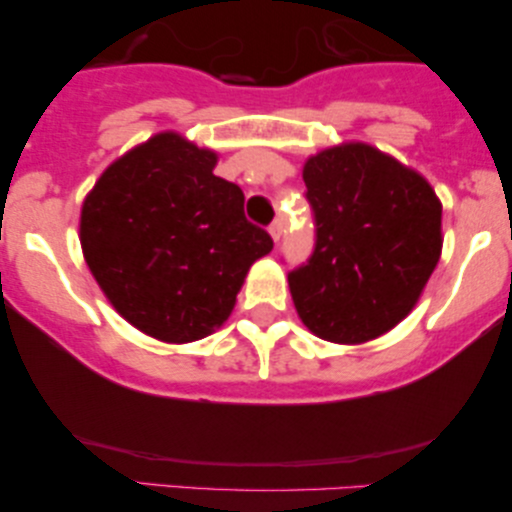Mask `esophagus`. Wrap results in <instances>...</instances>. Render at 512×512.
I'll list each match as a JSON object with an SVG mask.
<instances>
[{"instance_id": "34e87169", "label": "esophagus", "mask_w": 512, "mask_h": 512, "mask_svg": "<svg viewBox=\"0 0 512 512\" xmlns=\"http://www.w3.org/2000/svg\"><path fill=\"white\" fill-rule=\"evenodd\" d=\"M270 235H272V240L275 242H279V237H282V233H284V221L282 219H275L270 223Z\"/></svg>"}]
</instances>
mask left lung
Returning a JSON list of instances; mask_svg holds the SVG:
<instances>
[{
    "mask_svg": "<svg viewBox=\"0 0 512 512\" xmlns=\"http://www.w3.org/2000/svg\"><path fill=\"white\" fill-rule=\"evenodd\" d=\"M314 251L289 272L298 317L328 342L387 333L422 296L443 249V205L422 174L352 142L303 167Z\"/></svg>",
    "mask_w": 512,
    "mask_h": 512,
    "instance_id": "8db88e82",
    "label": "left lung"
}]
</instances>
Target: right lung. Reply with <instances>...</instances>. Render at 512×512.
Segmentation results:
<instances>
[{
    "label": "right lung",
    "mask_w": 512,
    "mask_h": 512,
    "mask_svg": "<svg viewBox=\"0 0 512 512\" xmlns=\"http://www.w3.org/2000/svg\"><path fill=\"white\" fill-rule=\"evenodd\" d=\"M216 153L160 132L111 163L81 209V247L123 319L163 342H193L230 317L268 230L216 177Z\"/></svg>",
    "instance_id": "right-lung-1"
}]
</instances>
